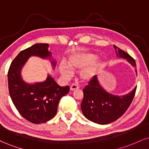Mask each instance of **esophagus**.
<instances>
[{"instance_id": "esophagus-1", "label": "esophagus", "mask_w": 149, "mask_h": 149, "mask_svg": "<svg viewBox=\"0 0 149 149\" xmlns=\"http://www.w3.org/2000/svg\"><path fill=\"white\" fill-rule=\"evenodd\" d=\"M79 88V86H78V85H77V84H72L71 85V86H70V90H76V89H78Z\"/></svg>"}]
</instances>
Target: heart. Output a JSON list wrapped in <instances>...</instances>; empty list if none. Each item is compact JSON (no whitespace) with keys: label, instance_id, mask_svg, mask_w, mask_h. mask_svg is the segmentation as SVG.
<instances>
[{"label":"heart","instance_id":"b5f03b06","mask_svg":"<svg viewBox=\"0 0 149 149\" xmlns=\"http://www.w3.org/2000/svg\"><path fill=\"white\" fill-rule=\"evenodd\" d=\"M97 55L93 53H79L71 55L69 59V64L61 62L59 72L65 79H69L73 76V70L83 69L80 72V77L84 81H90L95 78L102 66V61L97 60Z\"/></svg>","mask_w":149,"mask_h":149}]
</instances>
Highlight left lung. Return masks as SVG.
I'll use <instances>...</instances> for the list:
<instances>
[{
	"label": "left lung",
	"instance_id": "left-lung-1",
	"mask_svg": "<svg viewBox=\"0 0 149 149\" xmlns=\"http://www.w3.org/2000/svg\"><path fill=\"white\" fill-rule=\"evenodd\" d=\"M117 57L126 59L132 66L136 62L132 57L122 49L113 45ZM136 73V70H135ZM136 87L125 95L109 93L100 84L97 76L89 82L83 89L81 110L87 119L95 123L107 125L121 117L127 111L134 98Z\"/></svg>",
	"mask_w": 149,
	"mask_h": 149
}]
</instances>
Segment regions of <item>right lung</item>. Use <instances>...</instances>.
I'll list each match as a JSON object with an SVG mask.
<instances>
[{
    "label": "right lung",
    "instance_id": "add662e5",
    "mask_svg": "<svg viewBox=\"0 0 149 149\" xmlns=\"http://www.w3.org/2000/svg\"><path fill=\"white\" fill-rule=\"evenodd\" d=\"M48 47L47 43H36L21 51L8 73L9 93L15 107L22 117L35 124L47 122L56 115L59 101L70 89L61 87L49 74L45 81L39 83H28L22 78V67L32 56L49 59L54 69L57 62L52 59Z\"/></svg>",
    "mask_w": 149,
    "mask_h": 149
}]
</instances>
